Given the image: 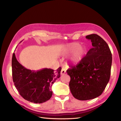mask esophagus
Returning <instances> with one entry per match:
<instances>
[{
	"label": "esophagus",
	"instance_id": "1",
	"mask_svg": "<svg viewBox=\"0 0 121 121\" xmlns=\"http://www.w3.org/2000/svg\"><path fill=\"white\" fill-rule=\"evenodd\" d=\"M65 73H66L65 70L64 69H62L61 71V73H60L61 75H63V74H64Z\"/></svg>",
	"mask_w": 121,
	"mask_h": 121
}]
</instances>
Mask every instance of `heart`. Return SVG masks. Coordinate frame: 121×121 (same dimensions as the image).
<instances>
[{
  "mask_svg": "<svg viewBox=\"0 0 121 121\" xmlns=\"http://www.w3.org/2000/svg\"><path fill=\"white\" fill-rule=\"evenodd\" d=\"M80 45L77 43H74L70 45L64 51L65 54H69L73 53L72 55L69 59V61L71 63L76 64L80 62L85 55V50L84 48L80 47Z\"/></svg>",
  "mask_w": 121,
  "mask_h": 121,
  "instance_id": "obj_1",
  "label": "heart"
}]
</instances>
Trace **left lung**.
Here are the masks:
<instances>
[{"instance_id":"1","label":"left lung","mask_w":121,"mask_h":121,"mask_svg":"<svg viewBox=\"0 0 121 121\" xmlns=\"http://www.w3.org/2000/svg\"><path fill=\"white\" fill-rule=\"evenodd\" d=\"M93 47L80 62L67 70L70 77L69 87L73 97L88 100L100 96L109 82L112 62L108 45L100 36L87 35Z\"/></svg>"}]
</instances>
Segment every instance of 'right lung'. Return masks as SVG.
Returning <instances> with one entry per match:
<instances>
[{"mask_svg":"<svg viewBox=\"0 0 121 121\" xmlns=\"http://www.w3.org/2000/svg\"><path fill=\"white\" fill-rule=\"evenodd\" d=\"M61 70L60 67L56 71L50 68L36 71L27 69L17 60L15 53L13 54V82L20 95L30 102L40 104L50 99L52 95V86L60 77Z\"/></svg>","mask_w":121,"mask_h":121,"instance_id":"right-lung-1","label":"right lung"}]
</instances>
